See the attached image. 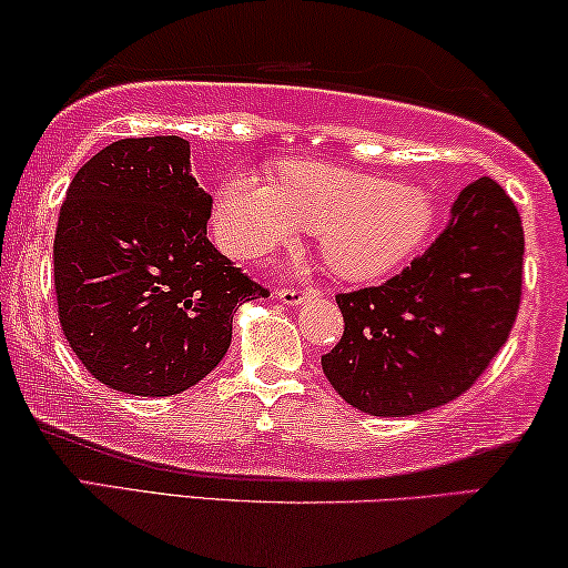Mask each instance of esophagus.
Instances as JSON below:
<instances>
[{
    "label": "esophagus",
    "mask_w": 568,
    "mask_h": 568,
    "mask_svg": "<svg viewBox=\"0 0 568 568\" xmlns=\"http://www.w3.org/2000/svg\"><path fill=\"white\" fill-rule=\"evenodd\" d=\"M315 290H278L276 292V297L284 302V305H290V307H300V305H305V302L310 300V297H315Z\"/></svg>",
    "instance_id": "1"
}]
</instances>
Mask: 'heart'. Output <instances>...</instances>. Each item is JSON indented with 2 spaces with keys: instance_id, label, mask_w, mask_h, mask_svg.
<instances>
[{
  "instance_id": "b5f03b06",
  "label": "heart",
  "mask_w": 568,
  "mask_h": 568,
  "mask_svg": "<svg viewBox=\"0 0 568 568\" xmlns=\"http://www.w3.org/2000/svg\"><path fill=\"white\" fill-rule=\"evenodd\" d=\"M220 245L253 258L315 232L333 274L377 282L400 271L439 222L434 193L315 160H284L274 183L235 170L220 183L212 212Z\"/></svg>"
}]
</instances>
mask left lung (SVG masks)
<instances>
[{"instance_id": "1", "label": "left lung", "mask_w": 568, "mask_h": 568, "mask_svg": "<svg viewBox=\"0 0 568 568\" xmlns=\"http://www.w3.org/2000/svg\"><path fill=\"white\" fill-rule=\"evenodd\" d=\"M523 255V222L501 185H465L449 227L422 258L383 286L336 297L346 328L321 359L333 390L369 416L455 400L509 336Z\"/></svg>"}]
</instances>
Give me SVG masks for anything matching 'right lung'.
<instances>
[{
	"label": "right lung",
	"mask_w": 568,
	"mask_h": 568,
	"mask_svg": "<svg viewBox=\"0 0 568 568\" xmlns=\"http://www.w3.org/2000/svg\"><path fill=\"white\" fill-rule=\"evenodd\" d=\"M209 212L181 136L121 139L74 175L53 240L59 323L103 385L189 390L227 354L235 310L268 294L209 243Z\"/></svg>",
	"instance_id": "add662e5"
}]
</instances>
